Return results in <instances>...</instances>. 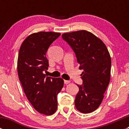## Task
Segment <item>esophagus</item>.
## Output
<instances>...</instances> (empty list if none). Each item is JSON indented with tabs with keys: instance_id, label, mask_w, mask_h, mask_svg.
Instances as JSON below:
<instances>
[{
	"instance_id": "obj_1",
	"label": "esophagus",
	"mask_w": 129,
	"mask_h": 129,
	"mask_svg": "<svg viewBox=\"0 0 129 129\" xmlns=\"http://www.w3.org/2000/svg\"><path fill=\"white\" fill-rule=\"evenodd\" d=\"M70 82H71V81H70V80H64V84H69Z\"/></svg>"
}]
</instances>
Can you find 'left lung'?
Masks as SVG:
<instances>
[{
    "label": "left lung",
    "mask_w": 129,
    "mask_h": 129,
    "mask_svg": "<svg viewBox=\"0 0 129 129\" xmlns=\"http://www.w3.org/2000/svg\"><path fill=\"white\" fill-rule=\"evenodd\" d=\"M62 37L75 52L79 69L84 70L82 85H77L75 107L84 114L92 112L101 105L110 82V54L104 43L87 30L64 33Z\"/></svg>",
    "instance_id": "obj_1"
}]
</instances>
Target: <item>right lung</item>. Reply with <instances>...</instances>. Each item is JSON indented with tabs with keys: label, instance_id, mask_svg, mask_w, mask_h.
<instances>
[{
	"label": "right lung",
	"instance_id": "obj_1",
	"mask_svg": "<svg viewBox=\"0 0 129 129\" xmlns=\"http://www.w3.org/2000/svg\"><path fill=\"white\" fill-rule=\"evenodd\" d=\"M60 33L39 32L28 36L19 49L17 72L27 99L40 114L50 115L57 109V94L63 86L61 78L47 77L46 52Z\"/></svg>",
	"mask_w": 129,
	"mask_h": 129
}]
</instances>
